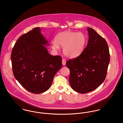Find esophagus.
Masks as SVG:
<instances>
[{"instance_id": "34e87169", "label": "esophagus", "mask_w": 123, "mask_h": 123, "mask_svg": "<svg viewBox=\"0 0 123 123\" xmlns=\"http://www.w3.org/2000/svg\"><path fill=\"white\" fill-rule=\"evenodd\" d=\"M66 60L64 58L62 59V64H63V65L65 66L66 65Z\"/></svg>"}]
</instances>
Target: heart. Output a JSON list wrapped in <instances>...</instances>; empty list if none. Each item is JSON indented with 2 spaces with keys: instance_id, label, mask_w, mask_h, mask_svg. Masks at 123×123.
<instances>
[{
  "instance_id": "1",
  "label": "heart",
  "mask_w": 123,
  "mask_h": 123,
  "mask_svg": "<svg viewBox=\"0 0 123 123\" xmlns=\"http://www.w3.org/2000/svg\"><path fill=\"white\" fill-rule=\"evenodd\" d=\"M86 43L85 35L80 32L66 31L57 35L55 41L51 43L52 48L58 49L59 46L63 48L65 55L74 58L80 56L83 51Z\"/></svg>"
}]
</instances>
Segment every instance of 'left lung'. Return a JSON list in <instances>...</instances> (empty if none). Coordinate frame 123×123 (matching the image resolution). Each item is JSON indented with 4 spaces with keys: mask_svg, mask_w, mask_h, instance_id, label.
<instances>
[{
    "mask_svg": "<svg viewBox=\"0 0 123 123\" xmlns=\"http://www.w3.org/2000/svg\"><path fill=\"white\" fill-rule=\"evenodd\" d=\"M87 46L78 57L68 60L69 83L76 92L85 94L94 90L104 81L110 61L108 44L93 28L88 27Z\"/></svg>",
    "mask_w": 123,
    "mask_h": 123,
    "instance_id": "obj_1",
    "label": "left lung"
}]
</instances>
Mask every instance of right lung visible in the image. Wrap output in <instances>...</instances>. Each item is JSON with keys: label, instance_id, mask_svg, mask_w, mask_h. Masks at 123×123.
Returning <instances> with one entry per match:
<instances>
[{"label": "right lung", "instance_id": "1", "mask_svg": "<svg viewBox=\"0 0 123 123\" xmlns=\"http://www.w3.org/2000/svg\"><path fill=\"white\" fill-rule=\"evenodd\" d=\"M44 45H49V43L37 27L19 37L11 53L14 77L27 90L36 94L49 88L62 66L61 57L51 55Z\"/></svg>", "mask_w": 123, "mask_h": 123}]
</instances>
